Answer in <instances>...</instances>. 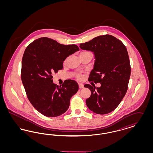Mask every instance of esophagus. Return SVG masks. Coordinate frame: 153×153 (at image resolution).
Here are the masks:
<instances>
[{"instance_id": "1", "label": "esophagus", "mask_w": 153, "mask_h": 153, "mask_svg": "<svg viewBox=\"0 0 153 153\" xmlns=\"http://www.w3.org/2000/svg\"><path fill=\"white\" fill-rule=\"evenodd\" d=\"M79 86L80 88H84V85L82 84H79Z\"/></svg>"}]
</instances>
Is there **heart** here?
Returning <instances> with one entry per match:
<instances>
[{"mask_svg": "<svg viewBox=\"0 0 153 153\" xmlns=\"http://www.w3.org/2000/svg\"><path fill=\"white\" fill-rule=\"evenodd\" d=\"M87 53H91H91H90L89 51H82L80 53V54H87ZM75 75H76V77H77L78 79H81L82 77V75L81 73H76L75 74Z\"/></svg>", "mask_w": 153, "mask_h": 153, "instance_id": "1", "label": "heart"}]
</instances>
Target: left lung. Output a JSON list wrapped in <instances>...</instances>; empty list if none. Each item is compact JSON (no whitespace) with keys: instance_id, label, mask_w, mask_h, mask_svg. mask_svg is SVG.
I'll list each match as a JSON object with an SVG mask.
<instances>
[{"instance_id":"left-lung-1","label":"left lung","mask_w":153,"mask_h":153,"mask_svg":"<svg viewBox=\"0 0 153 153\" xmlns=\"http://www.w3.org/2000/svg\"><path fill=\"white\" fill-rule=\"evenodd\" d=\"M80 47L95 54L88 81L101 84L99 88L84 85L91 91L87 105L96 114H108L117 108L128 89L131 66L127 49L121 41L109 34L96 36Z\"/></svg>"}]
</instances>
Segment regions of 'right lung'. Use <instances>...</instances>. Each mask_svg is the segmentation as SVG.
Returning <instances> with one entry per match:
<instances>
[{"label": "right lung", "instance_id": "right-lung-1", "mask_svg": "<svg viewBox=\"0 0 153 153\" xmlns=\"http://www.w3.org/2000/svg\"><path fill=\"white\" fill-rule=\"evenodd\" d=\"M79 50L76 45H62L48 37L34 41L25 49L22 83L31 104L45 116L56 117L65 113L71 98L78 91L76 81L66 80L58 86L53 83L52 74L62 69L63 61Z\"/></svg>", "mask_w": 153, "mask_h": 153}]
</instances>
